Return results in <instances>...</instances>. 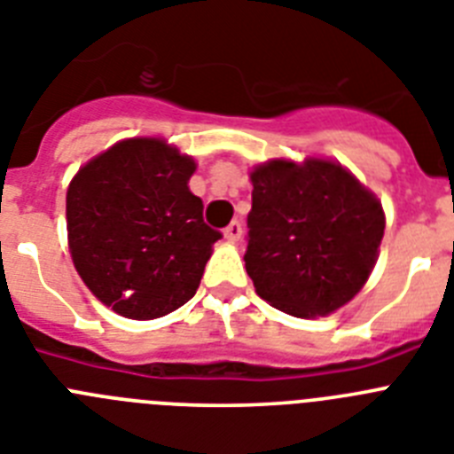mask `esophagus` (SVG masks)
<instances>
[{"label":"esophagus","instance_id":"esophagus-1","mask_svg":"<svg viewBox=\"0 0 454 454\" xmlns=\"http://www.w3.org/2000/svg\"><path fill=\"white\" fill-rule=\"evenodd\" d=\"M223 234H224V239L234 243V240H239L240 236H243V224H240L239 220H234V223H230L227 227H224Z\"/></svg>","mask_w":454,"mask_h":454}]
</instances>
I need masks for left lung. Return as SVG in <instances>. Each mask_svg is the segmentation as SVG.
<instances>
[{
  "instance_id": "1",
  "label": "left lung",
  "mask_w": 454,
  "mask_h": 454,
  "mask_svg": "<svg viewBox=\"0 0 454 454\" xmlns=\"http://www.w3.org/2000/svg\"><path fill=\"white\" fill-rule=\"evenodd\" d=\"M246 268L256 295L298 318L362 291L384 236L380 200L340 163L275 159L250 172Z\"/></svg>"
}]
</instances>
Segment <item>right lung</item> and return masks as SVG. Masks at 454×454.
Here are the masks:
<instances>
[{
    "instance_id": "1",
    "label": "right lung",
    "mask_w": 454,
    "mask_h": 454,
    "mask_svg": "<svg viewBox=\"0 0 454 454\" xmlns=\"http://www.w3.org/2000/svg\"><path fill=\"white\" fill-rule=\"evenodd\" d=\"M191 156L161 138L115 143L88 161L66 198L79 277L115 314L152 320L195 295L220 231L188 191Z\"/></svg>"
}]
</instances>
